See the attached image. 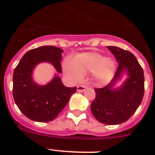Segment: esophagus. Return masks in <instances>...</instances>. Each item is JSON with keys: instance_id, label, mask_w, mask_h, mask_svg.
<instances>
[{"instance_id": "1", "label": "esophagus", "mask_w": 155, "mask_h": 155, "mask_svg": "<svg viewBox=\"0 0 155 155\" xmlns=\"http://www.w3.org/2000/svg\"><path fill=\"white\" fill-rule=\"evenodd\" d=\"M86 87L84 85H78L77 86V91L78 92H82L85 90Z\"/></svg>"}]
</instances>
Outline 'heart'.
<instances>
[{"mask_svg": "<svg viewBox=\"0 0 155 155\" xmlns=\"http://www.w3.org/2000/svg\"><path fill=\"white\" fill-rule=\"evenodd\" d=\"M115 62L97 52H85L77 54L73 61L68 59L64 64V71L70 79L79 81L84 73L91 72L92 76L100 82L110 80L115 70Z\"/></svg>", "mask_w": 155, "mask_h": 155, "instance_id": "1", "label": "heart"}]
</instances>
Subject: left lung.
<instances>
[{
  "instance_id": "8db88e82",
  "label": "left lung",
  "mask_w": 155,
  "mask_h": 155,
  "mask_svg": "<svg viewBox=\"0 0 155 155\" xmlns=\"http://www.w3.org/2000/svg\"><path fill=\"white\" fill-rule=\"evenodd\" d=\"M116 58L118 69L110 83L95 88L96 97L91 104L92 114L105 124H119L127 121L140 107L144 95V73L135 56L117 46H107ZM124 74L127 76L121 87L114 88Z\"/></svg>"
}]
</instances>
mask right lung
Returning a JSON list of instances; mask_svg holds the SVG:
<instances>
[{"mask_svg": "<svg viewBox=\"0 0 155 155\" xmlns=\"http://www.w3.org/2000/svg\"><path fill=\"white\" fill-rule=\"evenodd\" d=\"M62 52L61 48L53 46L34 48L24 54L14 70V101L20 111L32 121L48 122L54 119L76 91V87L64 86L57 76L45 85L33 80V70L42 62L51 64L58 73H61Z\"/></svg>", "mask_w": 155, "mask_h": 155, "instance_id": "add662e5", "label": "right lung"}]
</instances>
